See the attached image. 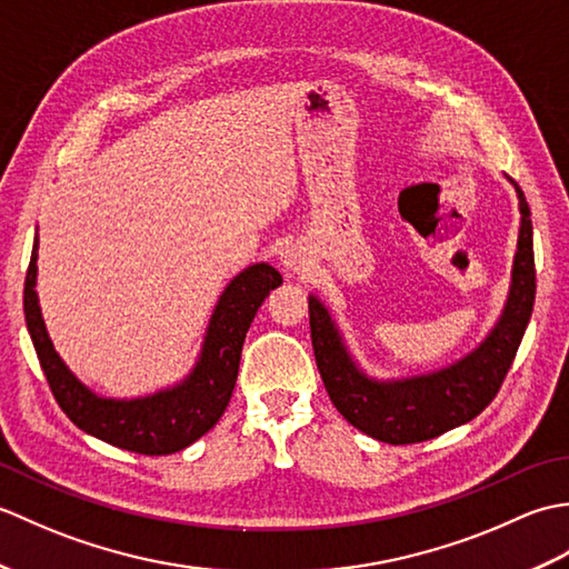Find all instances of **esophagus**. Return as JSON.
<instances>
[{"label": "esophagus", "instance_id": "1", "mask_svg": "<svg viewBox=\"0 0 569 569\" xmlns=\"http://www.w3.org/2000/svg\"><path fill=\"white\" fill-rule=\"evenodd\" d=\"M283 266H286V271H291V273H306L308 271V266H310V261L306 259V253H300V251H288L286 253V259H283Z\"/></svg>", "mask_w": 569, "mask_h": 569}]
</instances>
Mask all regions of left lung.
<instances>
[{
    "label": "left lung",
    "instance_id": "left-lung-1",
    "mask_svg": "<svg viewBox=\"0 0 569 569\" xmlns=\"http://www.w3.org/2000/svg\"><path fill=\"white\" fill-rule=\"evenodd\" d=\"M521 208V229L511 271V291L497 328L457 365L401 381H377L361 371L340 330L316 296L308 298L310 337L330 401L347 422L389 445H413L465 426L485 410L509 373L536 300L533 222L523 190L511 180Z\"/></svg>",
    "mask_w": 569,
    "mask_h": 569
}]
</instances>
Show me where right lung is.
Instances as JSON below:
<instances>
[{"label": "right lung", "mask_w": 569, "mask_h": 569, "mask_svg": "<svg viewBox=\"0 0 569 569\" xmlns=\"http://www.w3.org/2000/svg\"><path fill=\"white\" fill-rule=\"evenodd\" d=\"M36 259L39 241H33L23 281V316L53 398L80 430L137 455H173L202 438L222 418L237 383L249 325L266 296L283 283L281 273L269 263H253L234 276L212 312L200 359L190 377L173 389L117 401L100 398L82 386L53 349L36 296Z\"/></svg>", "instance_id": "obj_1"}]
</instances>
